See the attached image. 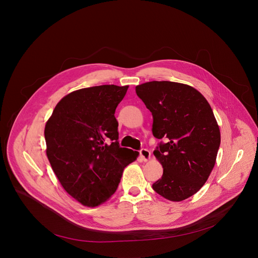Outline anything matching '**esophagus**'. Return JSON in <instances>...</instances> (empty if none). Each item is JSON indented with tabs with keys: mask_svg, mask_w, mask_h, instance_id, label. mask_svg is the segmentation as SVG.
I'll return each instance as SVG.
<instances>
[{
	"mask_svg": "<svg viewBox=\"0 0 258 258\" xmlns=\"http://www.w3.org/2000/svg\"><path fill=\"white\" fill-rule=\"evenodd\" d=\"M140 157L144 162H147L150 159V151L148 149H145V148L141 149L140 150Z\"/></svg>",
	"mask_w": 258,
	"mask_h": 258,
	"instance_id": "obj_1",
	"label": "esophagus"
}]
</instances>
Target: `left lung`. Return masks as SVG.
<instances>
[{
	"label": "left lung",
	"mask_w": 258,
	"mask_h": 258,
	"mask_svg": "<svg viewBox=\"0 0 258 258\" xmlns=\"http://www.w3.org/2000/svg\"><path fill=\"white\" fill-rule=\"evenodd\" d=\"M136 92L152 114V135L167 140L153 151L164 172L152 188L170 201L193 196L212 173L221 142L209 101L192 86L169 81L138 85Z\"/></svg>",
	"instance_id": "left-lung-1"
}]
</instances>
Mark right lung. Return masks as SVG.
I'll use <instances>...</instances> for the list:
<instances>
[{
    "label": "right lung",
    "mask_w": 258,
    "mask_h": 258,
    "mask_svg": "<svg viewBox=\"0 0 258 258\" xmlns=\"http://www.w3.org/2000/svg\"><path fill=\"white\" fill-rule=\"evenodd\" d=\"M128 86L101 85L65 95L44 128L46 157L64 190L95 208L116 192L138 151L119 147L115 110Z\"/></svg>",
    "instance_id": "add662e5"
}]
</instances>
